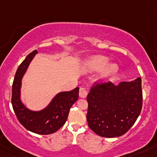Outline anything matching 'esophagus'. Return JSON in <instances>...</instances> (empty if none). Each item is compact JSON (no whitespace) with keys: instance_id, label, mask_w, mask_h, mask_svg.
<instances>
[{"instance_id":"esophagus-1","label":"esophagus","mask_w":157,"mask_h":157,"mask_svg":"<svg viewBox=\"0 0 157 157\" xmlns=\"http://www.w3.org/2000/svg\"><path fill=\"white\" fill-rule=\"evenodd\" d=\"M87 94H88V91H87L86 89L81 87L79 90V97L82 98H86Z\"/></svg>"}]
</instances>
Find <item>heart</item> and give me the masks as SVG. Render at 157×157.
<instances>
[{"label":"heart","mask_w":157,"mask_h":157,"mask_svg":"<svg viewBox=\"0 0 157 157\" xmlns=\"http://www.w3.org/2000/svg\"><path fill=\"white\" fill-rule=\"evenodd\" d=\"M109 59L103 55H96L89 58L85 62L84 67L88 72L101 71L99 80L109 82L114 79L120 71V67L116 63H109Z\"/></svg>","instance_id":"heart-1"}]
</instances>
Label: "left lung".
I'll list each match as a JSON object with an SVG mask.
<instances>
[{
  "mask_svg": "<svg viewBox=\"0 0 157 157\" xmlns=\"http://www.w3.org/2000/svg\"><path fill=\"white\" fill-rule=\"evenodd\" d=\"M89 127L105 138L120 137L134 124L142 108L141 78L122 82L94 83L87 95Z\"/></svg>",
  "mask_w": 157,
  "mask_h": 157,
  "instance_id": "8db88e82",
  "label": "left lung"
}]
</instances>
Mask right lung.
<instances>
[{"instance_id":"obj_1","label":"right lung","mask_w":157,"mask_h":157,"mask_svg":"<svg viewBox=\"0 0 157 157\" xmlns=\"http://www.w3.org/2000/svg\"><path fill=\"white\" fill-rule=\"evenodd\" d=\"M37 53V50L30 52L16 71L12 84V105L18 120L27 130L35 134H49L64 125L71 108L78 98L79 88L76 87L71 91L59 93L41 111L27 109L20 98L22 78Z\"/></svg>"}]
</instances>
